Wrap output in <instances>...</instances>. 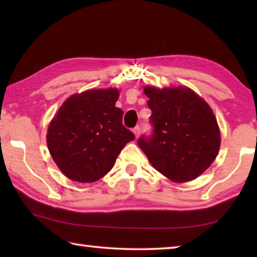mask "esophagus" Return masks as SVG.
I'll return each instance as SVG.
<instances>
[{
  "mask_svg": "<svg viewBox=\"0 0 257 257\" xmlns=\"http://www.w3.org/2000/svg\"><path fill=\"white\" fill-rule=\"evenodd\" d=\"M133 133L135 135V137L138 138L139 135H141V127H138V125H137V127H135L134 130H133Z\"/></svg>",
  "mask_w": 257,
  "mask_h": 257,
  "instance_id": "34e87169",
  "label": "esophagus"
}]
</instances>
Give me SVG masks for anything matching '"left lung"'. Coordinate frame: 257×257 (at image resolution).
<instances>
[{"label": "left lung", "instance_id": "obj_1", "mask_svg": "<svg viewBox=\"0 0 257 257\" xmlns=\"http://www.w3.org/2000/svg\"><path fill=\"white\" fill-rule=\"evenodd\" d=\"M154 125L138 146L160 173L173 182L196 179L219 154L221 134L211 106L186 86H145Z\"/></svg>", "mask_w": 257, "mask_h": 257}]
</instances>
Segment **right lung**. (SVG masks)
I'll return each instance as SVG.
<instances>
[{"mask_svg":"<svg viewBox=\"0 0 257 257\" xmlns=\"http://www.w3.org/2000/svg\"><path fill=\"white\" fill-rule=\"evenodd\" d=\"M118 88L88 89L68 97L51 120L46 143L60 171L77 182H94L111 170L135 139L115 106Z\"/></svg>","mask_w":257,"mask_h":257,"instance_id":"right-lung-1","label":"right lung"}]
</instances>
